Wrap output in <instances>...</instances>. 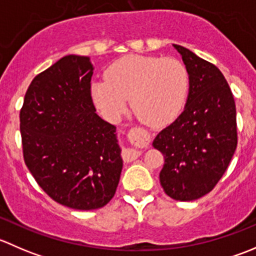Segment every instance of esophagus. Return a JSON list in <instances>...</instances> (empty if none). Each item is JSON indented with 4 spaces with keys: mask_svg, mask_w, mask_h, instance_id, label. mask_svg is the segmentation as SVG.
Returning <instances> with one entry per match:
<instances>
[{
    "mask_svg": "<svg viewBox=\"0 0 256 256\" xmlns=\"http://www.w3.org/2000/svg\"><path fill=\"white\" fill-rule=\"evenodd\" d=\"M142 136H144V135L140 128H132V130L130 131V134H128V138H130L132 141L138 140V138H142ZM140 154H141L140 150L130 148V147H128V148L122 150V158H124V161H126V162L134 161V160L138 158Z\"/></svg>",
    "mask_w": 256,
    "mask_h": 256,
    "instance_id": "34e87169",
    "label": "esophagus"
}]
</instances>
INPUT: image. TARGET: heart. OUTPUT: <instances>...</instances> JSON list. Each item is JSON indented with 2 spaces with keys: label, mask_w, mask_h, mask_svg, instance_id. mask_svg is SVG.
Segmentation results:
<instances>
[{
  "label": "heart",
  "mask_w": 256,
  "mask_h": 256,
  "mask_svg": "<svg viewBox=\"0 0 256 256\" xmlns=\"http://www.w3.org/2000/svg\"><path fill=\"white\" fill-rule=\"evenodd\" d=\"M188 72L172 56H126L105 72V80L92 84V95L99 110L109 118H118L126 110L128 99L136 115L150 126L174 120L184 104Z\"/></svg>",
  "instance_id": "heart-1"
}]
</instances>
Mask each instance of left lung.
<instances>
[{
    "mask_svg": "<svg viewBox=\"0 0 256 256\" xmlns=\"http://www.w3.org/2000/svg\"><path fill=\"white\" fill-rule=\"evenodd\" d=\"M190 76L182 114L154 140L164 157L160 182L176 200H194L223 177L238 144L233 94L222 72L190 49L174 44Z\"/></svg>",
    "mask_w": 256,
    "mask_h": 256,
    "instance_id": "obj_1",
    "label": "left lung"
}]
</instances>
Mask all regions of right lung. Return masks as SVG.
<instances>
[{
  "label": "right lung",
  "mask_w": 256,
  "mask_h": 256,
  "mask_svg": "<svg viewBox=\"0 0 256 256\" xmlns=\"http://www.w3.org/2000/svg\"><path fill=\"white\" fill-rule=\"evenodd\" d=\"M89 56H66L38 74L20 112L23 158L40 187L66 207L112 200L122 170L116 128L98 115Z\"/></svg>",
  "instance_id": "obj_1"
}]
</instances>
